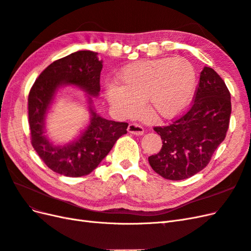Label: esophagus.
I'll return each instance as SVG.
<instances>
[{
  "label": "esophagus",
  "instance_id": "1",
  "mask_svg": "<svg viewBox=\"0 0 251 251\" xmlns=\"http://www.w3.org/2000/svg\"><path fill=\"white\" fill-rule=\"evenodd\" d=\"M127 132L134 134V135H137L140 136L144 133L143 127L141 126H139L138 124H130L127 126Z\"/></svg>",
  "mask_w": 251,
  "mask_h": 251
}]
</instances>
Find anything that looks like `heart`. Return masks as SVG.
Returning <instances> with one entry per match:
<instances>
[{
	"label": "heart",
	"mask_w": 251,
	"mask_h": 251,
	"mask_svg": "<svg viewBox=\"0 0 251 251\" xmlns=\"http://www.w3.org/2000/svg\"><path fill=\"white\" fill-rule=\"evenodd\" d=\"M116 78L119 83L104 86V95L119 115H136L146 100L151 114L168 119L187 107L196 88L197 74L187 59L178 57L128 64Z\"/></svg>",
	"instance_id": "heart-1"
}]
</instances>
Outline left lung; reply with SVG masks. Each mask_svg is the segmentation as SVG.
<instances>
[{
  "instance_id": "obj_1",
  "label": "left lung",
  "mask_w": 251,
  "mask_h": 251,
  "mask_svg": "<svg viewBox=\"0 0 251 251\" xmlns=\"http://www.w3.org/2000/svg\"><path fill=\"white\" fill-rule=\"evenodd\" d=\"M194 98L183 116L170 126L154 127L162 148L149 157V162L165 179L183 180L202 171L228 130L230 93L214 69L203 68Z\"/></svg>"
}]
</instances>
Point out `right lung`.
Wrapping results in <instances>:
<instances>
[{
	"instance_id": "1",
	"label": "right lung",
	"mask_w": 251,
	"mask_h": 251,
	"mask_svg": "<svg viewBox=\"0 0 251 251\" xmlns=\"http://www.w3.org/2000/svg\"><path fill=\"white\" fill-rule=\"evenodd\" d=\"M97 52L81 50L53 62L37 77L28 96V117L31 143L50 170L66 177H81L93 172L109 154L117 139L126 134V123L108 120L90 105V123L78 137L64 146L51 142L45 130L46 115L57 90L66 85L82 89L89 96L100 91L102 60Z\"/></svg>"
}]
</instances>
